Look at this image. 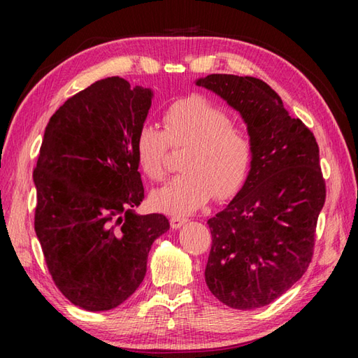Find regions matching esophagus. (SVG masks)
Instances as JSON below:
<instances>
[{"mask_svg":"<svg viewBox=\"0 0 358 358\" xmlns=\"http://www.w3.org/2000/svg\"><path fill=\"white\" fill-rule=\"evenodd\" d=\"M187 220L185 217H172L171 218V227L172 229H178V227L183 226Z\"/></svg>","mask_w":358,"mask_h":358,"instance_id":"34e87169","label":"esophagus"}]
</instances>
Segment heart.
I'll return each mask as SVG.
<instances>
[{"instance_id":"1","label":"heart","mask_w":358,"mask_h":358,"mask_svg":"<svg viewBox=\"0 0 358 358\" xmlns=\"http://www.w3.org/2000/svg\"><path fill=\"white\" fill-rule=\"evenodd\" d=\"M172 148H187L181 169L169 183L150 195L154 208L173 215H189L214 195L226 200L248 180L254 143L232 117L203 96L173 101L163 113V129L143 124L135 136L136 164L149 180L162 181Z\"/></svg>"}]
</instances>
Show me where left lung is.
<instances>
[{
  "instance_id": "obj_1",
  "label": "left lung",
  "mask_w": 358,
  "mask_h": 358,
  "mask_svg": "<svg viewBox=\"0 0 358 358\" xmlns=\"http://www.w3.org/2000/svg\"><path fill=\"white\" fill-rule=\"evenodd\" d=\"M196 86L238 110L254 143L245 185L208 220L206 285L226 306L262 308L292 287L313 260L326 199L318 144L263 80L212 73L196 80Z\"/></svg>"
}]
</instances>
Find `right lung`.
Wrapping results in <instances>:
<instances>
[{"instance_id":"add662e5","label":"right lung","mask_w":358,"mask_h":358,"mask_svg":"<svg viewBox=\"0 0 358 358\" xmlns=\"http://www.w3.org/2000/svg\"><path fill=\"white\" fill-rule=\"evenodd\" d=\"M152 90L110 77L71 96L50 117L34 169L35 232L53 283L87 310H109L146 275L163 214L138 215L144 199L134 143Z\"/></svg>"}]
</instances>
